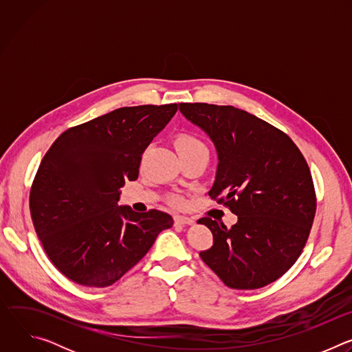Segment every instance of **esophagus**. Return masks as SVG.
Returning a JSON list of instances; mask_svg holds the SVG:
<instances>
[{
    "label": "esophagus",
    "mask_w": 352,
    "mask_h": 352,
    "mask_svg": "<svg viewBox=\"0 0 352 352\" xmlns=\"http://www.w3.org/2000/svg\"><path fill=\"white\" fill-rule=\"evenodd\" d=\"M174 223L177 224V226H192L193 223H195V220L193 219H190V217H184V216H175L174 217Z\"/></svg>",
    "instance_id": "1"
}]
</instances>
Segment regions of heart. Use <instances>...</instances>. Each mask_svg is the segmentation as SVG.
Wrapping results in <instances>:
<instances>
[{
    "label": "heart",
    "instance_id": "obj_1",
    "mask_svg": "<svg viewBox=\"0 0 352 352\" xmlns=\"http://www.w3.org/2000/svg\"><path fill=\"white\" fill-rule=\"evenodd\" d=\"M175 147L178 150V155L192 153V152H208L206 144L200 140L197 136L192 133H179L175 138ZM170 202L174 206H184L185 200L181 196H171Z\"/></svg>",
    "mask_w": 352,
    "mask_h": 352
}]
</instances>
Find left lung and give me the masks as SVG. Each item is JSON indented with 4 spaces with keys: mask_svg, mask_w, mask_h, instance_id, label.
Instances as JSON below:
<instances>
[{
    "mask_svg": "<svg viewBox=\"0 0 352 352\" xmlns=\"http://www.w3.org/2000/svg\"><path fill=\"white\" fill-rule=\"evenodd\" d=\"M182 116L204 129L217 150L209 196L238 221L227 228L204 217L213 246L202 261L230 288L256 289L281 277L299 258L316 212L307 160L283 131L232 106L179 103Z\"/></svg>",
    "mask_w": 352,
    "mask_h": 352,
    "instance_id": "left-lung-1",
    "label": "left lung"
}]
</instances>
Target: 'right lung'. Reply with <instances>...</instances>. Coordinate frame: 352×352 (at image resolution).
I'll list each match as a JSON object with an SVG mask.
<instances>
[{
    "instance_id": "add662e5",
    "label": "right lung",
    "mask_w": 352,
    "mask_h": 352,
    "mask_svg": "<svg viewBox=\"0 0 352 352\" xmlns=\"http://www.w3.org/2000/svg\"><path fill=\"white\" fill-rule=\"evenodd\" d=\"M177 104L122 107L67 129L48 148L29 206L36 234L69 280L103 288L118 281L173 227L160 210L118 206L135 181L144 148L170 122Z\"/></svg>"
}]
</instances>
